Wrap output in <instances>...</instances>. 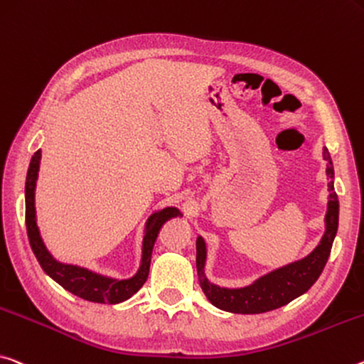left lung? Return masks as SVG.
I'll use <instances>...</instances> for the list:
<instances>
[{"mask_svg":"<svg viewBox=\"0 0 364 364\" xmlns=\"http://www.w3.org/2000/svg\"><path fill=\"white\" fill-rule=\"evenodd\" d=\"M324 160L327 161L328 183V204L326 213V233L321 243L306 257L299 259L284 267L262 275L243 288H222L210 284L204 274L205 265V241L198 238L196 241V265H198L199 285L209 301L218 309L236 314H259L282 308L293 299L306 293L316 284L324 270L328 255H331L333 238L338 228V198L333 189V168L327 149H324Z\"/></svg>","mask_w":364,"mask_h":364,"instance_id":"left-lung-1","label":"left lung"}]
</instances>
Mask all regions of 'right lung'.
Segmentation results:
<instances>
[{"instance_id":"1","label":"right lung","mask_w":364,"mask_h":364,"mask_svg":"<svg viewBox=\"0 0 364 364\" xmlns=\"http://www.w3.org/2000/svg\"><path fill=\"white\" fill-rule=\"evenodd\" d=\"M40 159L42 152L37 151L32 155L31 165H28L27 180H26V225H27V236L28 243L36 255L38 264L42 265L43 272L50 275L56 284H60L65 290L71 291L82 299H87L92 303H107L117 304L131 298L134 293L139 291V288L146 284L149 277V269H151L152 250L157 240L159 232L166 220L173 217L181 215L176 207H165L159 212L152 213L146 223V233H144L142 241V259L141 267L134 277L126 280L109 279L100 274L92 272L89 269L79 267L73 264L58 262L56 259L50 255L45 247L42 236H40L37 218H36V184L40 168Z\"/></svg>"}]
</instances>
